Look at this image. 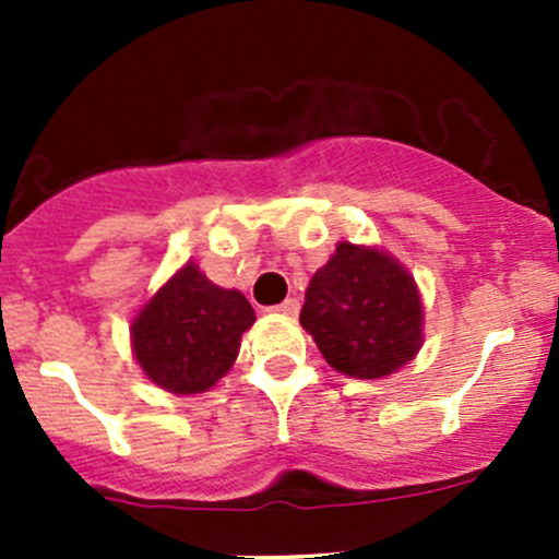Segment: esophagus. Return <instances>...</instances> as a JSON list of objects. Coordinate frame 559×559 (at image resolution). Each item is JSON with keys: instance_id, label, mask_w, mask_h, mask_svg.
I'll list each match as a JSON object with an SVG mask.
<instances>
[{"instance_id": "1", "label": "esophagus", "mask_w": 559, "mask_h": 559, "mask_svg": "<svg viewBox=\"0 0 559 559\" xmlns=\"http://www.w3.org/2000/svg\"><path fill=\"white\" fill-rule=\"evenodd\" d=\"M273 311L281 313V316H297V311H300V300L289 297V300H284V302H281V306H275Z\"/></svg>"}]
</instances>
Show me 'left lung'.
<instances>
[{"instance_id": "1", "label": "left lung", "mask_w": 559, "mask_h": 559, "mask_svg": "<svg viewBox=\"0 0 559 559\" xmlns=\"http://www.w3.org/2000/svg\"><path fill=\"white\" fill-rule=\"evenodd\" d=\"M300 324L332 368L352 379H381L419 352L421 300L392 257L341 243L316 270Z\"/></svg>"}]
</instances>
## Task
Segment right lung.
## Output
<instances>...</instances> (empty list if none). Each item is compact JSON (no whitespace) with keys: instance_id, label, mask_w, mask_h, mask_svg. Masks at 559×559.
Wrapping results in <instances>:
<instances>
[{"instance_id":"obj_1","label":"right lung","mask_w":559,"mask_h":559,"mask_svg":"<svg viewBox=\"0 0 559 559\" xmlns=\"http://www.w3.org/2000/svg\"><path fill=\"white\" fill-rule=\"evenodd\" d=\"M253 308L186 264L132 324V348L151 381L175 394L205 392L233 368Z\"/></svg>"}]
</instances>
